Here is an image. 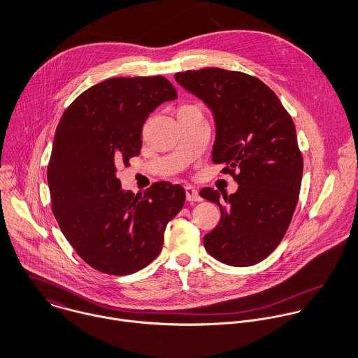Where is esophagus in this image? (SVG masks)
Returning a JSON list of instances; mask_svg holds the SVG:
<instances>
[{"mask_svg":"<svg viewBox=\"0 0 358 358\" xmlns=\"http://www.w3.org/2000/svg\"><path fill=\"white\" fill-rule=\"evenodd\" d=\"M185 196H187V201H188V202H201V201H202V198H201L198 189L194 188V187H191V185H187V187H185Z\"/></svg>","mask_w":358,"mask_h":358,"instance_id":"esophagus-1","label":"esophagus"}]
</instances>
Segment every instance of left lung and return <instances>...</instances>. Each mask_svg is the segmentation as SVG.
<instances>
[{
  "label": "left lung",
  "mask_w": 358,
  "mask_h": 358,
  "mask_svg": "<svg viewBox=\"0 0 358 358\" xmlns=\"http://www.w3.org/2000/svg\"><path fill=\"white\" fill-rule=\"evenodd\" d=\"M187 91L212 109V162L238 182L232 195L203 188L201 196L220 206L221 220L203 236L218 262L248 267L264 260L282 241L294 213L303 155L296 127L275 92L255 76L218 68L176 73Z\"/></svg>",
  "instance_id": "left-lung-1"
}]
</instances>
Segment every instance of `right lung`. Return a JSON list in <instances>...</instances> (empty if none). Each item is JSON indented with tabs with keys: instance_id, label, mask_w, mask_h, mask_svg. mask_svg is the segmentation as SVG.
<instances>
[{
	"instance_id": "right-lung-1",
	"label": "right lung",
	"mask_w": 358,
	"mask_h": 358,
	"mask_svg": "<svg viewBox=\"0 0 358 358\" xmlns=\"http://www.w3.org/2000/svg\"><path fill=\"white\" fill-rule=\"evenodd\" d=\"M176 98L163 76L113 77L81 92L58 123L47 170L51 209L76 253L101 273L127 275L152 263L184 206L178 184L134 195L116 177L140 155L148 116Z\"/></svg>"
}]
</instances>
